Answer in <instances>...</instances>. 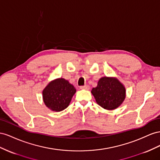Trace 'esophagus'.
<instances>
[{
  "label": "esophagus",
  "mask_w": 160,
  "mask_h": 160,
  "mask_svg": "<svg viewBox=\"0 0 160 160\" xmlns=\"http://www.w3.org/2000/svg\"><path fill=\"white\" fill-rule=\"evenodd\" d=\"M80 89H84V90H89L90 87H89V86H88V85H85V86H80Z\"/></svg>",
  "instance_id": "34e87169"
}]
</instances>
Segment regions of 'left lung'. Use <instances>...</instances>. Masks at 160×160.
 Segmentation results:
<instances>
[{"label":"left lung","instance_id":"1","mask_svg":"<svg viewBox=\"0 0 160 160\" xmlns=\"http://www.w3.org/2000/svg\"><path fill=\"white\" fill-rule=\"evenodd\" d=\"M91 93L98 105L108 111L120 107L126 97L125 86L115 77H102Z\"/></svg>","mask_w":160,"mask_h":160}]
</instances>
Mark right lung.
Here are the masks:
<instances>
[{"label": "right lung", "mask_w": 160, "mask_h": 160, "mask_svg": "<svg viewBox=\"0 0 160 160\" xmlns=\"http://www.w3.org/2000/svg\"><path fill=\"white\" fill-rule=\"evenodd\" d=\"M76 92L69 81L59 78L49 82L42 92L43 100L49 110L60 112L66 108Z\"/></svg>", "instance_id": "add662e5"}]
</instances>
